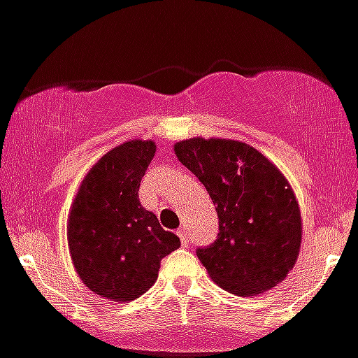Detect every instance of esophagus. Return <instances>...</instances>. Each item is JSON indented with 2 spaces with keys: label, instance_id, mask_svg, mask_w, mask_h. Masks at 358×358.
Returning <instances> with one entry per match:
<instances>
[{
  "label": "esophagus",
  "instance_id": "esophagus-1",
  "mask_svg": "<svg viewBox=\"0 0 358 358\" xmlns=\"http://www.w3.org/2000/svg\"><path fill=\"white\" fill-rule=\"evenodd\" d=\"M178 238H180V241H182L183 247H187L189 236H187V231H185V229H178Z\"/></svg>",
  "mask_w": 358,
  "mask_h": 358
}]
</instances>
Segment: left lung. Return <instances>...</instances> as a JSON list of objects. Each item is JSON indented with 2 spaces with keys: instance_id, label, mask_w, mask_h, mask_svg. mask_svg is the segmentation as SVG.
<instances>
[{
  "instance_id": "obj_1",
  "label": "left lung",
  "mask_w": 358,
  "mask_h": 358,
  "mask_svg": "<svg viewBox=\"0 0 358 358\" xmlns=\"http://www.w3.org/2000/svg\"><path fill=\"white\" fill-rule=\"evenodd\" d=\"M175 153L216 207L217 239L196 250L210 279L241 297L279 285L303 239L299 203L285 175L252 145L231 138L194 136L176 142Z\"/></svg>"
}]
</instances>
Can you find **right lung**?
I'll use <instances>...</instances> for the list:
<instances>
[{
	"mask_svg": "<svg viewBox=\"0 0 358 358\" xmlns=\"http://www.w3.org/2000/svg\"><path fill=\"white\" fill-rule=\"evenodd\" d=\"M157 151L153 141H127L104 155L80 182L68 214V248L80 281L106 299L127 303L153 287L162 257L180 247L138 200Z\"/></svg>",
	"mask_w": 358,
	"mask_h": 358,
	"instance_id": "1",
	"label": "right lung"
}]
</instances>
